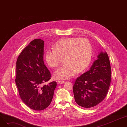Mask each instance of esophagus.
<instances>
[{"label": "esophagus", "mask_w": 127, "mask_h": 127, "mask_svg": "<svg viewBox=\"0 0 127 127\" xmlns=\"http://www.w3.org/2000/svg\"><path fill=\"white\" fill-rule=\"evenodd\" d=\"M64 81H63V80H59L58 81V83L59 84H63V83H64Z\"/></svg>", "instance_id": "obj_1"}]
</instances>
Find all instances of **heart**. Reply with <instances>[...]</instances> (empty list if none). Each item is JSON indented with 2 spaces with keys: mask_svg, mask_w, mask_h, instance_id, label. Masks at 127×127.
<instances>
[{
  "mask_svg": "<svg viewBox=\"0 0 127 127\" xmlns=\"http://www.w3.org/2000/svg\"><path fill=\"white\" fill-rule=\"evenodd\" d=\"M54 50L48 49L45 54L47 64L56 67L61 63L62 58L65 63L55 72L58 79H68L77 71L80 72L89 65L92 55V47L88 39L68 37L60 39L53 45Z\"/></svg>",
  "mask_w": 127,
  "mask_h": 127,
  "instance_id": "b5f03b06",
  "label": "heart"
}]
</instances>
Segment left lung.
<instances>
[{"label":"left lung","mask_w":127,"mask_h":127,"mask_svg":"<svg viewBox=\"0 0 127 127\" xmlns=\"http://www.w3.org/2000/svg\"><path fill=\"white\" fill-rule=\"evenodd\" d=\"M111 68L107 53L101 51L90 69L78 77L73 86L76 102L85 108L94 107L105 98L111 83Z\"/></svg>","instance_id":"1"}]
</instances>
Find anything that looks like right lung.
I'll return each mask as SVG.
<instances>
[{
  "mask_svg": "<svg viewBox=\"0 0 127 127\" xmlns=\"http://www.w3.org/2000/svg\"><path fill=\"white\" fill-rule=\"evenodd\" d=\"M44 41L35 39L26 46L16 61L15 83L22 101L35 111L50 105L57 82L43 85L51 79V74L44 60Z\"/></svg>",
  "mask_w": 127,
  "mask_h": 127,
  "instance_id": "right-lung-1",
  "label": "right lung"
}]
</instances>
